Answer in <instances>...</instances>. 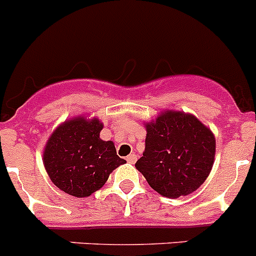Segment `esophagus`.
Here are the masks:
<instances>
[{"mask_svg": "<svg viewBox=\"0 0 256 256\" xmlns=\"http://www.w3.org/2000/svg\"><path fill=\"white\" fill-rule=\"evenodd\" d=\"M126 161H128V162L130 164H134L136 161H137V154H130V156H126Z\"/></svg>", "mask_w": 256, "mask_h": 256, "instance_id": "1", "label": "esophagus"}]
</instances>
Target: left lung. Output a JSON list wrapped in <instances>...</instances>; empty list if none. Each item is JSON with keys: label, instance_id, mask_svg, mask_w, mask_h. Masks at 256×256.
Segmentation results:
<instances>
[{"label": "left lung", "instance_id": "left-lung-1", "mask_svg": "<svg viewBox=\"0 0 256 256\" xmlns=\"http://www.w3.org/2000/svg\"><path fill=\"white\" fill-rule=\"evenodd\" d=\"M146 147L136 168L168 198L193 193L212 170L216 140L190 114L165 112L146 126Z\"/></svg>", "mask_w": 256, "mask_h": 256}]
</instances>
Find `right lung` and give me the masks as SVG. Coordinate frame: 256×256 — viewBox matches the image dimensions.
I'll use <instances>...</instances> for the list:
<instances>
[{
  "label": "right lung",
  "mask_w": 256,
  "mask_h": 256,
  "mask_svg": "<svg viewBox=\"0 0 256 256\" xmlns=\"http://www.w3.org/2000/svg\"><path fill=\"white\" fill-rule=\"evenodd\" d=\"M99 119L77 118L53 132L44 150V166L53 184L70 196L84 198L99 190L109 174L126 160L112 140H102Z\"/></svg>",
  "instance_id": "1"
}]
</instances>
